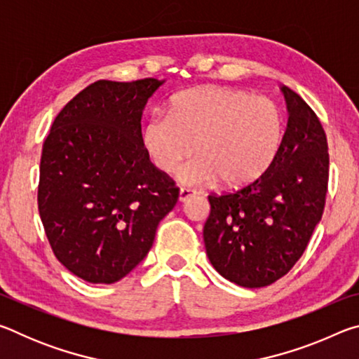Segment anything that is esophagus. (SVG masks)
I'll use <instances>...</instances> for the list:
<instances>
[{
    "label": "esophagus",
    "instance_id": "34e87169",
    "mask_svg": "<svg viewBox=\"0 0 359 359\" xmlns=\"http://www.w3.org/2000/svg\"><path fill=\"white\" fill-rule=\"evenodd\" d=\"M193 196H196V191L190 190V188H180V191H179V201L180 203L190 201Z\"/></svg>",
    "mask_w": 359,
    "mask_h": 359
}]
</instances>
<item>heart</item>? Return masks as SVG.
I'll use <instances>...</instances> for the list:
<instances>
[{
  "label": "heart",
  "mask_w": 359,
  "mask_h": 359,
  "mask_svg": "<svg viewBox=\"0 0 359 359\" xmlns=\"http://www.w3.org/2000/svg\"><path fill=\"white\" fill-rule=\"evenodd\" d=\"M283 137L280 109L269 98L233 87L190 88L174 95L169 115L144 121L141 144L158 171L179 169L187 185L214 184L239 190L263 177L274 165Z\"/></svg>",
  "instance_id": "obj_1"
}]
</instances>
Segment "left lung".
I'll use <instances>...</instances> for the list:
<instances>
[{
	"label": "left lung",
	"mask_w": 359,
	"mask_h": 359,
	"mask_svg": "<svg viewBox=\"0 0 359 359\" xmlns=\"http://www.w3.org/2000/svg\"><path fill=\"white\" fill-rule=\"evenodd\" d=\"M280 90L288 123L274 165L252 185L209 196L205 253L218 274L244 288L267 287L287 274L325 209L330 177L325 130L299 95Z\"/></svg>",
	"instance_id": "1"
}]
</instances>
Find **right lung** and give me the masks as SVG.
Listing matches in <instances>:
<instances>
[{"mask_svg": "<svg viewBox=\"0 0 359 359\" xmlns=\"http://www.w3.org/2000/svg\"><path fill=\"white\" fill-rule=\"evenodd\" d=\"M165 81H98L53 120L39 168L38 205L66 269L114 283L147 257L179 188L141 144L142 111Z\"/></svg>", "mask_w": 359, "mask_h": 359, "instance_id": "1", "label": "right lung"}]
</instances>
